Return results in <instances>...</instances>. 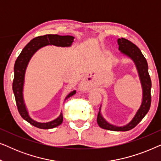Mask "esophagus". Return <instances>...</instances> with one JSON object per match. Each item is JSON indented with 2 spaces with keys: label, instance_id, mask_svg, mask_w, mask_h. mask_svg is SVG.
<instances>
[{
  "label": "esophagus",
  "instance_id": "1",
  "mask_svg": "<svg viewBox=\"0 0 161 161\" xmlns=\"http://www.w3.org/2000/svg\"><path fill=\"white\" fill-rule=\"evenodd\" d=\"M80 86L81 89H85V88L87 86V82H86V80H83L82 82L80 83Z\"/></svg>",
  "mask_w": 161,
  "mask_h": 161
}]
</instances>
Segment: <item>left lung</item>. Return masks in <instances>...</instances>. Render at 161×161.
<instances>
[{"label":"left lung","mask_w":161,"mask_h":161,"mask_svg":"<svg viewBox=\"0 0 161 161\" xmlns=\"http://www.w3.org/2000/svg\"><path fill=\"white\" fill-rule=\"evenodd\" d=\"M119 50L121 53L128 56L135 63L137 68L138 75H139L141 83L143 89V99L142 105L136 112L133 119L128 124L123 127H116L109 124L106 120L103 117L100 113L101 108H100L97 115V122L101 128L108 130L113 131H128L133 129L143 119L145 115L148 113L151 105V86L152 82L150 76L148 72V64L145 57L143 56L142 51L136 45L126 39H118Z\"/></svg>","instance_id":"left-lung-1"}]
</instances>
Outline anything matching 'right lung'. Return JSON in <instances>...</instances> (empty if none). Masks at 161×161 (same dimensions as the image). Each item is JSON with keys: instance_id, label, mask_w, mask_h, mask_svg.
Wrapping results in <instances>:
<instances>
[{"instance_id": "add662e5", "label": "right lung", "mask_w": 161, "mask_h": 161, "mask_svg": "<svg viewBox=\"0 0 161 161\" xmlns=\"http://www.w3.org/2000/svg\"><path fill=\"white\" fill-rule=\"evenodd\" d=\"M74 41V37L72 36H60L57 34H47L44 36L35 37L28 42L25 47L23 48L20 54L17 57L15 61L14 72V77L13 80L12 89L14 92L15 100L17 106V109L20 116L25 121L29 122L31 125L40 129H51L60 125L63 122V115L61 113L60 116L55 120L47 123L37 122L33 120L28 115V111L24 103L23 90L25 78V69L28 64L33 55L38 50L39 48L46 45H55L58 47H69ZM76 91H72L67 96L65 100L74 95Z\"/></svg>"}]
</instances>
